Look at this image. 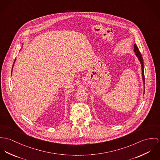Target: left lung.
Returning <instances> with one entry per match:
<instances>
[{
	"mask_svg": "<svg viewBox=\"0 0 160 160\" xmlns=\"http://www.w3.org/2000/svg\"><path fill=\"white\" fill-rule=\"evenodd\" d=\"M134 52L135 53V55L138 57L141 64V69H142V81H143V87H144V85H145V78H144V68H143V58H142V55L140 53L139 48L138 47V46L134 44ZM145 88V87H144ZM144 91L145 89H143V93H144Z\"/></svg>",
	"mask_w": 160,
	"mask_h": 160,
	"instance_id": "1",
	"label": "left lung"
}]
</instances>
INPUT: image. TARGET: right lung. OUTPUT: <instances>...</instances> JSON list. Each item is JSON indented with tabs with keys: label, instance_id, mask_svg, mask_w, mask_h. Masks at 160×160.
Returning <instances> with one entry per match:
<instances>
[{
	"label": "right lung",
	"instance_id": "right-lung-1",
	"mask_svg": "<svg viewBox=\"0 0 160 160\" xmlns=\"http://www.w3.org/2000/svg\"><path fill=\"white\" fill-rule=\"evenodd\" d=\"M16 61V59H15V61H14V63H15V62ZM13 66H14V64L13 65ZM12 71H13V68H12Z\"/></svg>",
	"mask_w": 160,
	"mask_h": 160
}]
</instances>
